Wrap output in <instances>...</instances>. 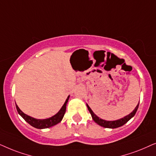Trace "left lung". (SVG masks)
<instances>
[{"mask_svg": "<svg viewBox=\"0 0 156 156\" xmlns=\"http://www.w3.org/2000/svg\"><path fill=\"white\" fill-rule=\"evenodd\" d=\"M87 107H88V109L90 113L91 114V116H92V118L93 120L98 125L102 126L103 128H116L118 127H120V126H123L124 124H126L128 120L131 119V118L133 117L136 114L137 110L138 108L139 103L136 105V107L135 108V109L130 114H128V115L125 116V117L120 118V119L116 120H105L103 119H101V118L98 117V116L95 115V114L93 113V111L91 110V108L89 107L88 104H86Z\"/></svg>", "mask_w": 156, "mask_h": 156, "instance_id": "1", "label": "left lung"}]
</instances>
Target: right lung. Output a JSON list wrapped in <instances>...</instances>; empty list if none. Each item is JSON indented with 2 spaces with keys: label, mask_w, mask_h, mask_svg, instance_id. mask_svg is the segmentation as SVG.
Here are the masks:
<instances>
[{
  "label": "right lung",
  "mask_w": 156,
  "mask_h": 156,
  "mask_svg": "<svg viewBox=\"0 0 156 156\" xmlns=\"http://www.w3.org/2000/svg\"><path fill=\"white\" fill-rule=\"evenodd\" d=\"M70 95H68L67 99L66 100L65 103L63 106L61 107V108L60 109V111L58 113L52 116L51 118H46V119H37V118H34L31 117L30 115H26V113H24L21 110H20L17 104L16 103V107L17 109V111L19 115L26 120L27 123L30 124V126H32L33 127L38 128V129H44V128H48L52 126L56 125V124L59 123L63 119L64 114L66 113V105H67V103L68 102V100H69Z\"/></svg>",
  "instance_id": "add662e5"
}]
</instances>
